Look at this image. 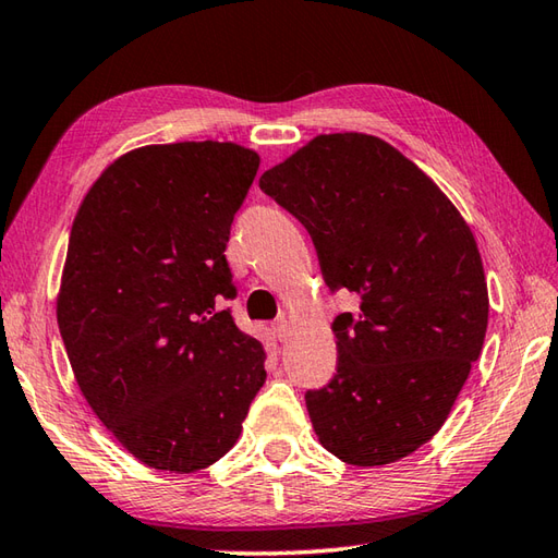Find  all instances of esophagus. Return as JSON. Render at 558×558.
Instances as JSON below:
<instances>
[{"label":"esophagus","instance_id":"esophagus-1","mask_svg":"<svg viewBox=\"0 0 558 558\" xmlns=\"http://www.w3.org/2000/svg\"><path fill=\"white\" fill-rule=\"evenodd\" d=\"M275 337L279 339V342H287V337H289V323L283 320V317H281V320L275 323Z\"/></svg>","mask_w":558,"mask_h":558}]
</instances>
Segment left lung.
Returning a JSON list of instances; mask_svg holds the SVG:
<instances>
[{
	"instance_id": "1",
	"label": "left lung",
	"mask_w": 558,
	"mask_h": 558,
	"mask_svg": "<svg viewBox=\"0 0 558 558\" xmlns=\"http://www.w3.org/2000/svg\"><path fill=\"white\" fill-rule=\"evenodd\" d=\"M259 190L311 233L329 291L361 299L332 323V380L305 392L317 438L356 468L407 458L446 424L484 347L488 293L470 226L371 134L315 136Z\"/></svg>"
}]
</instances>
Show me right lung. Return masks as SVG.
Returning a JSON list of instances; mask_svg holds the SVG:
<instances>
[{
    "mask_svg": "<svg viewBox=\"0 0 558 558\" xmlns=\"http://www.w3.org/2000/svg\"><path fill=\"white\" fill-rule=\"evenodd\" d=\"M259 156L231 142L144 146L88 190L57 325L86 402L136 460L195 472L223 458L263 388L265 347L235 327L223 250Z\"/></svg>",
    "mask_w": 558,
    "mask_h": 558,
    "instance_id": "obj_1",
    "label": "right lung"
}]
</instances>
